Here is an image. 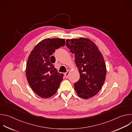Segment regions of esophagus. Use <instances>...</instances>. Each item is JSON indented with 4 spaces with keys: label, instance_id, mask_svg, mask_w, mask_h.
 Here are the masks:
<instances>
[{
    "label": "esophagus",
    "instance_id": "obj_1",
    "mask_svg": "<svg viewBox=\"0 0 132 132\" xmlns=\"http://www.w3.org/2000/svg\"><path fill=\"white\" fill-rule=\"evenodd\" d=\"M69 73H70V71H69V70H67V71L66 73H64V76H65V77L66 78H68Z\"/></svg>",
    "mask_w": 132,
    "mask_h": 132
}]
</instances>
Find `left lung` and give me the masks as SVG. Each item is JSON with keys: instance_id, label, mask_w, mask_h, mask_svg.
Segmentation results:
<instances>
[{"instance_id": "8db88e82", "label": "left lung", "mask_w": 132, "mask_h": 132, "mask_svg": "<svg viewBox=\"0 0 132 132\" xmlns=\"http://www.w3.org/2000/svg\"><path fill=\"white\" fill-rule=\"evenodd\" d=\"M66 45L75 54L80 79L74 83L78 95L83 98L97 94L105 82L106 67L103 55L91 40L80 38L66 40Z\"/></svg>"}]
</instances>
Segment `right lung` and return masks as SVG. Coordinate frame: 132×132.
Wrapping results in <instances>:
<instances>
[{
	"label": "right lung",
	"mask_w": 132,
	"mask_h": 132,
	"mask_svg": "<svg viewBox=\"0 0 132 132\" xmlns=\"http://www.w3.org/2000/svg\"><path fill=\"white\" fill-rule=\"evenodd\" d=\"M65 45L64 39H45L37 44L28 56L27 80L34 92L42 98L54 95L63 80V74L57 71L50 60L55 50Z\"/></svg>",
	"instance_id": "1"
}]
</instances>
